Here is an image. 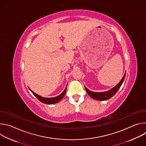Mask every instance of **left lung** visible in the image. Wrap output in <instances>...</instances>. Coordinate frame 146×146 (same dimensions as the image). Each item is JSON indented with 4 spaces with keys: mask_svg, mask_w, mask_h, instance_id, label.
I'll return each instance as SVG.
<instances>
[{
    "mask_svg": "<svg viewBox=\"0 0 146 146\" xmlns=\"http://www.w3.org/2000/svg\"><path fill=\"white\" fill-rule=\"evenodd\" d=\"M125 75H126V72H125V73L122 78L119 82V83H118V84L115 87H114L113 88H111L106 92H93V91L89 90L86 87L84 86V87H85V89H86L87 92L88 93V94L92 98H93L95 100H102V101L106 100H108V99L111 98L112 96H113L117 93V92L118 91V90L119 89L120 87L121 86L122 84L123 83L125 77Z\"/></svg>",
    "mask_w": 146,
    "mask_h": 146,
    "instance_id": "obj_1",
    "label": "left lung"
}]
</instances>
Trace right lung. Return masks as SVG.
<instances>
[{"mask_svg": "<svg viewBox=\"0 0 146 146\" xmlns=\"http://www.w3.org/2000/svg\"><path fill=\"white\" fill-rule=\"evenodd\" d=\"M66 89H67V86H66L65 89L64 90V91L62 92L60 95H59L57 96L53 97V98H44V97H43V96H41L36 94V93H35L31 90H30L32 92V94L41 102H42V103H45V104H48V105H52V104H55V103H56L59 102L62 98L64 97V96L66 94Z\"/></svg>", "mask_w": 146, "mask_h": 146, "instance_id": "obj_1", "label": "right lung"}]
</instances>
